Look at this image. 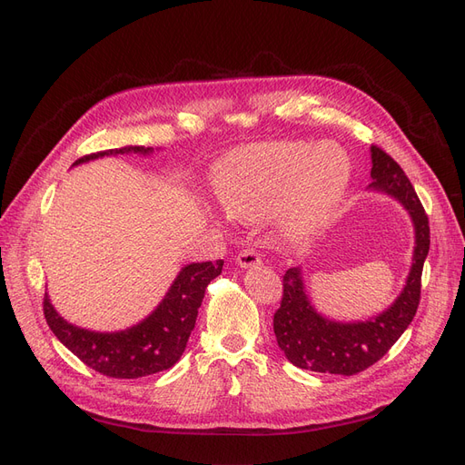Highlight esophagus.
I'll use <instances>...</instances> for the list:
<instances>
[{
	"instance_id": "obj_1",
	"label": "esophagus",
	"mask_w": 465,
	"mask_h": 465,
	"mask_svg": "<svg viewBox=\"0 0 465 465\" xmlns=\"http://www.w3.org/2000/svg\"><path fill=\"white\" fill-rule=\"evenodd\" d=\"M237 264L242 268H252L261 264V254L256 252L254 249H243L242 252L237 254Z\"/></svg>"
}]
</instances>
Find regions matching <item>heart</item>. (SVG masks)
Listing matches in <instances>:
<instances>
[{
	"instance_id": "heart-1",
	"label": "heart",
	"mask_w": 465,
	"mask_h": 465,
	"mask_svg": "<svg viewBox=\"0 0 465 465\" xmlns=\"http://www.w3.org/2000/svg\"><path fill=\"white\" fill-rule=\"evenodd\" d=\"M351 180V161L335 143L276 142L243 147L216 168V193L230 214L254 220L279 203L280 230L304 237L328 220Z\"/></svg>"
}]
</instances>
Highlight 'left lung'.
<instances>
[{"label":"left lung","instance_id":"left-lung-1","mask_svg":"<svg viewBox=\"0 0 465 465\" xmlns=\"http://www.w3.org/2000/svg\"><path fill=\"white\" fill-rule=\"evenodd\" d=\"M371 178L368 189L399 201L414 223L416 245L404 289L394 302L366 322H335L322 316L306 293L301 266L289 268L283 276L282 306L273 314V333L291 364L320 371L354 375L364 371L406 331L414 320L421 270L429 252V220L404 170L385 151L371 145Z\"/></svg>","mask_w":465,"mask_h":465}]
</instances>
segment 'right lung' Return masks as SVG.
Segmentation results:
<instances>
[{"label": "right lung", "mask_w": 465, "mask_h": 465, "mask_svg": "<svg viewBox=\"0 0 465 465\" xmlns=\"http://www.w3.org/2000/svg\"><path fill=\"white\" fill-rule=\"evenodd\" d=\"M128 153L145 157L153 153V147L128 145L85 154L73 166ZM223 261L183 266L159 306L140 323L123 331H92L78 328L55 311L47 293L44 297V314L51 331L85 366L116 380H137V377L164 371L178 362L195 328L204 289L220 276Z\"/></svg>", "instance_id": "add662e5"}]
</instances>
